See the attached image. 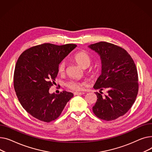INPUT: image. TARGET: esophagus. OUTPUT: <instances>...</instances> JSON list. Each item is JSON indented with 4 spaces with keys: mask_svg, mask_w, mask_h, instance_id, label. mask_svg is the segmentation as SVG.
I'll use <instances>...</instances> for the list:
<instances>
[{
    "mask_svg": "<svg viewBox=\"0 0 152 152\" xmlns=\"http://www.w3.org/2000/svg\"><path fill=\"white\" fill-rule=\"evenodd\" d=\"M85 94V93H83V92H74V94L75 96H76V95H81V94Z\"/></svg>",
    "mask_w": 152,
    "mask_h": 152,
    "instance_id": "34e87169",
    "label": "esophagus"
}]
</instances>
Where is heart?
<instances>
[{
    "mask_svg": "<svg viewBox=\"0 0 152 152\" xmlns=\"http://www.w3.org/2000/svg\"><path fill=\"white\" fill-rule=\"evenodd\" d=\"M74 59L77 63L83 68H87L88 67L90 66L91 62V58L90 56L85 51H81L77 53V54L74 56ZM66 66V61H62L59 64L58 67V72L61 74H63L65 71ZM88 72L90 74L93 73L94 72L93 69H90V70L88 71ZM84 85H85V83L77 81V80H70L65 83V85L67 88L73 91L81 90L83 88Z\"/></svg>",
    "mask_w": 152,
    "mask_h": 152,
    "instance_id": "heart-1",
    "label": "heart"
}]
</instances>
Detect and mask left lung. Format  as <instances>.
I'll list each match as a JSON object with an SVG mask.
<instances>
[{
  "mask_svg": "<svg viewBox=\"0 0 152 152\" xmlns=\"http://www.w3.org/2000/svg\"><path fill=\"white\" fill-rule=\"evenodd\" d=\"M101 57V75L93 88L107 90L102 97L95 93L97 101L93 107L100 119L112 121L125 114L135 102L138 93V74L134 62L129 53L114 44L100 42L88 46Z\"/></svg>",
  "mask_w": 152,
  "mask_h": 152,
  "instance_id": "1",
  "label": "left lung"
}]
</instances>
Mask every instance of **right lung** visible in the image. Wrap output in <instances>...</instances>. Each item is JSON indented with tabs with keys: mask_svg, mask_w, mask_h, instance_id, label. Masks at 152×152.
Returning a JSON list of instances; mask_svg holds the SVG:
<instances>
[{
	"mask_svg": "<svg viewBox=\"0 0 152 152\" xmlns=\"http://www.w3.org/2000/svg\"><path fill=\"white\" fill-rule=\"evenodd\" d=\"M77 45L43 43L25 50L18 59L14 88L23 107L44 122L58 118L74 94L66 91L56 94L49 90L57 77L58 67Z\"/></svg>",
	"mask_w": 152,
	"mask_h": 152,
	"instance_id": "add662e5",
	"label": "right lung"
}]
</instances>
